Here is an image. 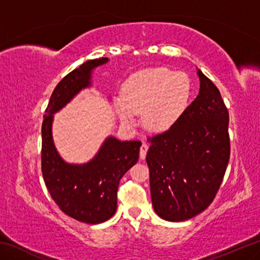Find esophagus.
I'll return each instance as SVG.
<instances>
[{"label": "esophagus", "instance_id": "1", "mask_svg": "<svg viewBox=\"0 0 260 260\" xmlns=\"http://www.w3.org/2000/svg\"><path fill=\"white\" fill-rule=\"evenodd\" d=\"M148 148H149L148 143L143 142V143H142V146H141V149H140V158H141V159H144V158H146L147 151H148Z\"/></svg>", "mask_w": 260, "mask_h": 260}]
</instances>
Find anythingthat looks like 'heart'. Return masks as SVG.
I'll list each match as a JSON object with an SVG mask.
<instances>
[{"label": "heart", "mask_w": 260, "mask_h": 260, "mask_svg": "<svg viewBox=\"0 0 260 260\" xmlns=\"http://www.w3.org/2000/svg\"><path fill=\"white\" fill-rule=\"evenodd\" d=\"M190 80L186 73L166 68L143 70L132 76L124 86V99L116 100L122 124H134L142 113L144 127L161 132L178 121L188 107Z\"/></svg>", "instance_id": "heart-1"}]
</instances>
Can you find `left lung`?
<instances>
[{
    "label": "left lung",
    "mask_w": 260,
    "mask_h": 260,
    "mask_svg": "<svg viewBox=\"0 0 260 260\" xmlns=\"http://www.w3.org/2000/svg\"><path fill=\"white\" fill-rule=\"evenodd\" d=\"M200 93L174 125L149 138L147 164L155 212L184 221L214 200L230 161V114L214 83L197 70Z\"/></svg>",
    "instance_id": "obj_1"
}]
</instances>
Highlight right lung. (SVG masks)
Returning <instances> with one entry per match:
<instances>
[{
	"label": "right lung",
	"instance_id": "add662e5",
	"mask_svg": "<svg viewBox=\"0 0 260 260\" xmlns=\"http://www.w3.org/2000/svg\"><path fill=\"white\" fill-rule=\"evenodd\" d=\"M107 57L87 60L58 82L52 91L42 122L41 169L51 199L65 214L86 223L109 220L117 210L119 181L139 159L141 141H104L93 159L69 164L57 152L52 140L54 113L64 108L83 88L90 87L91 72Z\"/></svg>",
	"mask_w": 260,
	"mask_h": 260
}]
</instances>
